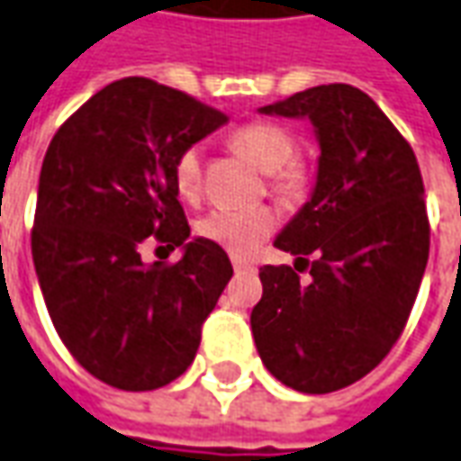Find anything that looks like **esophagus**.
Instances as JSON below:
<instances>
[{"instance_id":"34e87169","label":"esophagus","mask_w":461,"mask_h":461,"mask_svg":"<svg viewBox=\"0 0 461 461\" xmlns=\"http://www.w3.org/2000/svg\"><path fill=\"white\" fill-rule=\"evenodd\" d=\"M231 267H234V272H252V270H255V265H252L249 259H242V257H231Z\"/></svg>"}]
</instances>
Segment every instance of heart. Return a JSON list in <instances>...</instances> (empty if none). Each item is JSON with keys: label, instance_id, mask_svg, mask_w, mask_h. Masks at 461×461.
Instances as JSON below:
<instances>
[{"label": "heart", "instance_id": "b5f03b06", "mask_svg": "<svg viewBox=\"0 0 461 461\" xmlns=\"http://www.w3.org/2000/svg\"><path fill=\"white\" fill-rule=\"evenodd\" d=\"M231 140L262 171H267L270 189L283 196H297L308 186V166L295 156L297 143L290 128L275 121H249L234 131ZM174 181L184 199H196L204 184V146L191 143L174 161ZM277 227V214L270 206L231 209L219 206L199 221V234L231 255H252L262 240Z\"/></svg>", "mask_w": 461, "mask_h": 461}]
</instances>
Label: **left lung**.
Listing matches in <instances>:
<instances>
[{
  "instance_id": "1",
  "label": "left lung",
  "mask_w": 461,
  "mask_h": 461,
  "mask_svg": "<svg viewBox=\"0 0 461 461\" xmlns=\"http://www.w3.org/2000/svg\"><path fill=\"white\" fill-rule=\"evenodd\" d=\"M262 113L310 118L321 161L310 202L275 240L295 267H259L252 333L277 381L330 393L371 374L406 328L429 259L424 181L409 140L358 87H308ZM305 269L313 280L300 285Z\"/></svg>"
}]
</instances>
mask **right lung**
Instances as JSON below:
<instances>
[{
	"label": "right lung",
	"instance_id": "1",
	"mask_svg": "<svg viewBox=\"0 0 461 461\" xmlns=\"http://www.w3.org/2000/svg\"><path fill=\"white\" fill-rule=\"evenodd\" d=\"M227 115L176 87L123 77L59 125L40 171L32 259L52 325L87 374L153 391L194 361L231 277L219 244L189 242L174 161ZM185 247L143 263L142 247Z\"/></svg>",
	"mask_w": 461,
	"mask_h": 461
}]
</instances>
